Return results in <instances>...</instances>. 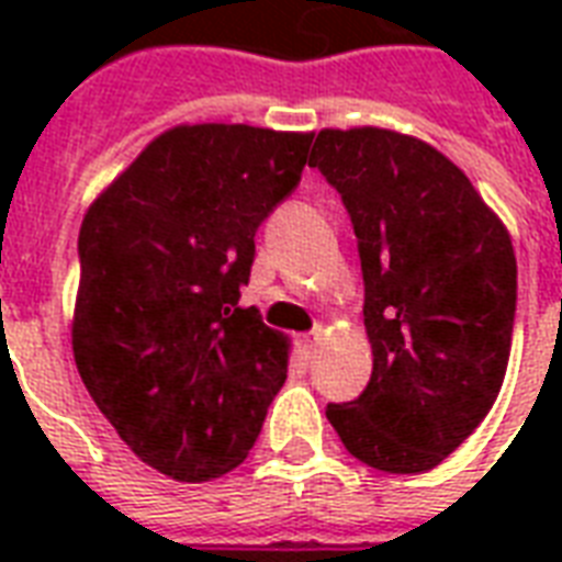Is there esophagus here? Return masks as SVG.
Instances as JSON below:
<instances>
[{
  "mask_svg": "<svg viewBox=\"0 0 562 562\" xmlns=\"http://www.w3.org/2000/svg\"><path fill=\"white\" fill-rule=\"evenodd\" d=\"M317 335H321V333H312V335H306V338H300V356H303V361L315 359Z\"/></svg>",
  "mask_w": 562,
  "mask_h": 562,
  "instance_id": "obj_1",
  "label": "esophagus"
}]
</instances>
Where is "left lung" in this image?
<instances>
[{
    "instance_id": "8db88e82",
    "label": "left lung",
    "mask_w": 562,
    "mask_h": 562,
    "mask_svg": "<svg viewBox=\"0 0 562 562\" xmlns=\"http://www.w3.org/2000/svg\"><path fill=\"white\" fill-rule=\"evenodd\" d=\"M308 166L341 194L359 238L373 373L326 417L352 458L435 470L493 408L516 317V256L452 160L414 136L321 131Z\"/></svg>"
}]
</instances>
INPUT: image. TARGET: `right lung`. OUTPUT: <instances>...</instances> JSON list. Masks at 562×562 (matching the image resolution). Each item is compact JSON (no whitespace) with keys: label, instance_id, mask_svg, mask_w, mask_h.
<instances>
[{"label":"right lung","instance_id":"1","mask_svg":"<svg viewBox=\"0 0 562 562\" xmlns=\"http://www.w3.org/2000/svg\"><path fill=\"white\" fill-rule=\"evenodd\" d=\"M312 136L171 127L83 215L75 364L131 452L169 479L236 470L285 382L289 341L238 297Z\"/></svg>","mask_w":562,"mask_h":562}]
</instances>
